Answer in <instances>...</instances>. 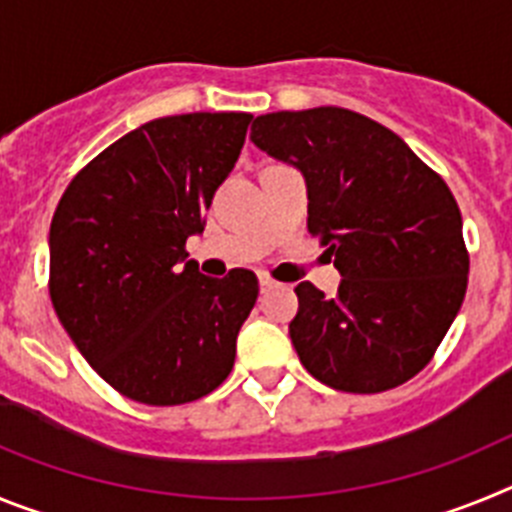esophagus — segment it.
Instances as JSON below:
<instances>
[{"label":"esophagus","mask_w":512,"mask_h":512,"mask_svg":"<svg viewBox=\"0 0 512 512\" xmlns=\"http://www.w3.org/2000/svg\"><path fill=\"white\" fill-rule=\"evenodd\" d=\"M259 287H261V292H269V289L279 287V282H277V279H271L269 274H266V271H261V274H259Z\"/></svg>","instance_id":"1"}]
</instances>
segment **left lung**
Masks as SVG:
<instances>
[{"instance_id":"left-lung-1","label":"left lung","mask_w":512,"mask_h":512,"mask_svg":"<svg viewBox=\"0 0 512 512\" xmlns=\"http://www.w3.org/2000/svg\"><path fill=\"white\" fill-rule=\"evenodd\" d=\"M251 140L307 182V230L341 271L336 297L297 284L289 338L333 390L374 395L408 382L436 354L467 295L461 212L441 176L400 135L343 110L253 120Z\"/></svg>"}]
</instances>
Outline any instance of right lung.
<instances>
[{
	"label": "right lung",
	"instance_id": "1",
	"mask_svg": "<svg viewBox=\"0 0 512 512\" xmlns=\"http://www.w3.org/2000/svg\"><path fill=\"white\" fill-rule=\"evenodd\" d=\"M253 115L146 122L92 158L51 223V300L81 356L120 395L184 405L228 379L259 297L248 269L212 279L187 261Z\"/></svg>",
	"mask_w": 512,
	"mask_h": 512
}]
</instances>
